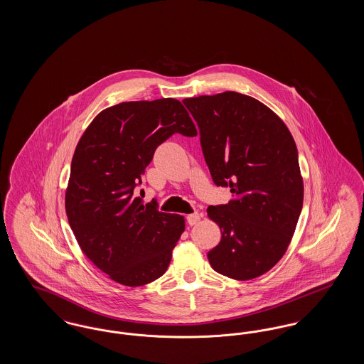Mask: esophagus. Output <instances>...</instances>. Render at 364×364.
Returning <instances> with one entry per match:
<instances>
[{
	"label": "esophagus",
	"mask_w": 364,
	"mask_h": 364,
	"mask_svg": "<svg viewBox=\"0 0 364 364\" xmlns=\"http://www.w3.org/2000/svg\"><path fill=\"white\" fill-rule=\"evenodd\" d=\"M200 218H202V214L196 211V213H192L190 215H187V223H188L191 226L196 225V224L200 221Z\"/></svg>",
	"instance_id": "obj_1"
}]
</instances>
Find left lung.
<instances>
[{"label": "left lung", "instance_id": "left-lung-1", "mask_svg": "<svg viewBox=\"0 0 364 364\" xmlns=\"http://www.w3.org/2000/svg\"><path fill=\"white\" fill-rule=\"evenodd\" d=\"M183 104L198 124L214 184L233 195L226 205L208 206L223 233L208 262L226 277H259L285 254L303 208L294 138L273 110L244 94L225 91Z\"/></svg>", "mask_w": 364, "mask_h": 364}]
</instances>
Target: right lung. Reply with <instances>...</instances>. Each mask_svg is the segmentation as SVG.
<instances>
[{
	"instance_id": "add662e5",
	"label": "right lung",
	"mask_w": 364,
	"mask_h": 364,
	"mask_svg": "<svg viewBox=\"0 0 364 364\" xmlns=\"http://www.w3.org/2000/svg\"><path fill=\"white\" fill-rule=\"evenodd\" d=\"M173 134L196 136L180 101L122 102L102 110L79 140L70 164L65 210L82 251L127 287L161 277L186 229L184 217L162 213L134 195L156 147Z\"/></svg>"
}]
</instances>
